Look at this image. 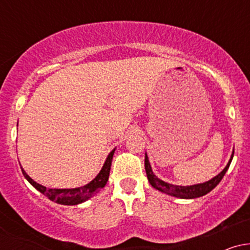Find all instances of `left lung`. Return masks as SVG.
Here are the masks:
<instances>
[{
	"instance_id": "obj_1",
	"label": "left lung",
	"mask_w": 250,
	"mask_h": 250,
	"mask_svg": "<svg viewBox=\"0 0 250 250\" xmlns=\"http://www.w3.org/2000/svg\"><path fill=\"white\" fill-rule=\"evenodd\" d=\"M233 156H234V151L233 154H231L230 160H229V162L227 163L225 169H223L219 175H216V176L213 177L211 180L207 181V182L199 183V185H193V186H175L160 180L159 177L153 173V170H151V166L150 163H149L147 153H146V156H145V169H146V173H147L149 183H150L155 189H157V190L162 191V193H166L168 195H171V196L180 197V199H196V197H201L203 196V195L208 194L209 191L213 190V189L219 185L220 181L223 179V176H225L226 171L228 170L231 160H233Z\"/></svg>"
}]
</instances>
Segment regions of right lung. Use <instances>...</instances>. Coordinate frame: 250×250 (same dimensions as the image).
I'll return each instance as SVG.
<instances>
[{
	"label": "right lung",
	"mask_w": 250,
	"mask_h": 250,
	"mask_svg": "<svg viewBox=\"0 0 250 250\" xmlns=\"http://www.w3.org/2000/svg\"><path fill=\"white\" fill-rule=\"evenodd\" d=\"M114 153H115V149L110 151V154L108 155L107 160H105L104 165L101 169L97 176L93 181L88 183V185L83 186V187L79 188H71V189H49L44 186L39 185L35 182L31 177L24 171V169L21 167L22 174L25 179L28 180V182L30 183L33 187H35L40 193L48 197V199L54 201V202L59 203V205H64V206H75L79 203L84 202L88 199H90L91 196H94L96 193H99L101 189L104 187L105 183L108 182L109 179V173H110V166L111 161H113Z\"/></svg>",
	"instance_id": "add662e5"
}]
</instances>
